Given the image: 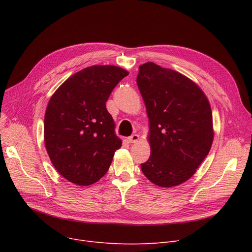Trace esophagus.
<instances>
[{
	"label": "esophagus",
	"mask_w": 252,
	"mask_h": 252,
	"mask_svg": "<svg viewBox=\"0 0 252 252\" xmlns=\"http://www.w3.org/2000/svg\"><path fill=\"white\" fill-rule=\"evenodd\" d=\"M127 140L129 143H137L139 141V135H137V134L131 135L130 137L127 138Z\"/></svg>",
	"instance_id": "esophagus-1"
}]
</instances>
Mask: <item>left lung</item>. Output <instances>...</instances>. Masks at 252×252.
<instances>
[{
  "mask_svg": "<svg viewBox=\"0 0 252 252\" xmlns=\"http://www.w3.org/2000/svg\"><path fill=\"white\" fill-rule=\"evenodd\" d=\"M137 85L146 105L151 147L141 169L157 186H178L196 173L213 145L208 99L190 78L153 62L140 65Z\"/></svg>",
  "mask_w": 252,
  "mask_h": 252,
  "instance_id": "1",
  "label": "left lung"
}]
</instances>
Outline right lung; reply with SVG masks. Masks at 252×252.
Returning <instances> with one entry per match:
<instances>
[{"label": "right lung", "mask_w": 252, "mask_h": 252, "mask_svg": "<svg viewBox=\"0 0 252 252\" xmlns=\"http://www.w3.org/2000/svg\"><path fill=\"white\" fill-rule=\"evenodd\" d=\"M127 74L117 66L93 65L66 79L51 97L45 113V146L64 179L89 186L107 173L123 142L115 135L106 101Z\"/></svg>", "instance_id": "1"}]
</instances>
